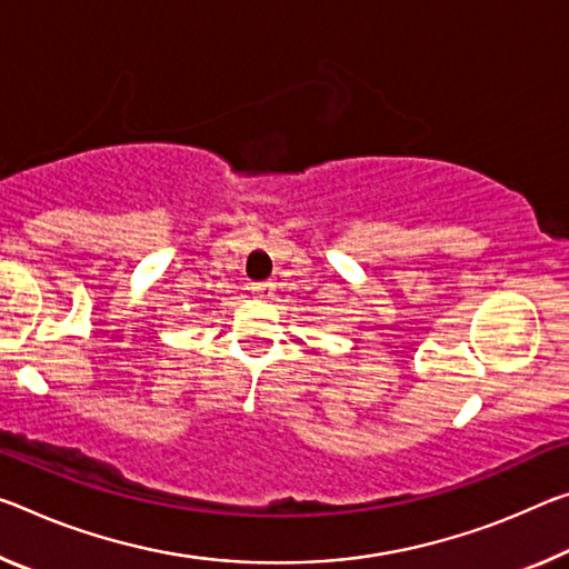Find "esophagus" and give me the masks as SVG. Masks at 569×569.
<instances>
[{"label":"esophagus","mask_w":569,"mask_h":569,"mask_svg":"<svg viewBox=\"0 0 569 569\" xmlns=\"http://www.w3.org/2000/svg\"><path fill=\"white\" fill-rule=\"evenodd\" d=\"M250 293L258 296V299H268V296L273 293V283H268V281L252 283V286H250Z\"/></svg>","instance_id":"obj_1"}]
</instances>
